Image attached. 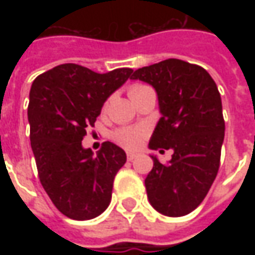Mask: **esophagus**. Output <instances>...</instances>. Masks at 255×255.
Returning a JSON list of instances; mask_svg holds the SVG:
<instances>
[{
    "label": "esophagus",
    "instance_id": "1",
    "mask_svg": "<svg viewBox=\"0 0 255 255\" xmlns=\"http://www.w3.org/2000/svg\"><path fill=\"white\" fill-rule=\"evenodd\" d=\"M137 157V153H134V152H128V160H134Z\"/></svg>",
    "mask_w": 255,
    "mask_h": 255
}]
</instances>
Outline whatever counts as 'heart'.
Returning <instances> with one entry per match:
<instances>
[{
	"label": "heart",
	"instance_id": "b5f03b06",
	"mask_svg": "<svg viewBox=\"0 0 255 255\" xmlns=\"http://www.w3.org/2000/svg\"><path fill=\"white\" fill-rule=\"evenodd\" d=\"M137 88H142V85H136L130 89V92L137 89ZM113 139L119 144H122L125 147H134L137 146L139 143L142 142L143 139V130L139 128H125L121 129L118 132H115L113 134Z\"/></svg>",
	"mask_w": 255,
	"mask_h": 255
}]
</instances>
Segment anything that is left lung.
<instances>
[{
    "mask_svg": "<svg viewBox=\"0 0 255 255\" xmlns=\"http://www.w3.org/2000/svg\"><path fill=\"white\" fill-rule=\"evenodd\" d=\"M130 79L157 93L162 118L149 147L173 150L166 164L150 154L153 169L144 179L149 203L164 216H186L206 197L220 166L224 119L217 85L204 68L180 59L143 66Z\"/></svg>",
    "mask_w": 255,
    "mask_h": 255,
    "instance_id": "obj_1",
    "label": "left lung"
}]
</instances>
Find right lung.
I'll return each instance as SVG.
<instances>
[{"label": "right lung", "instance_id": "right-lung-1", "mask_svg": "<svg viewBox=\"0 0 255 255\" xmlns=\"http://www.w3.org/2000/svg\"><path fill=\"white\" fill-rule=\"evenodd\" d=\"M132 72L119 68L98 74L64 64L32 82L28 122L39 180L55 207L69 219H95L111 203L113 180L126 163V153L105 142L93 154L82 146V139L86 129L95 126L103 103Z\"/></svg>", "mask_w": 255, "mask_h": 255}]
</instances>
